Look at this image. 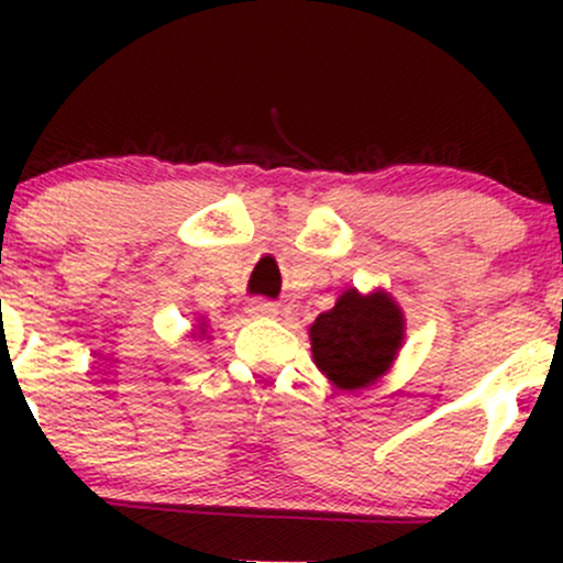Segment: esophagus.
<instances>
[{
    "label": "esophagus",
    "instance_id": "esophagus-1",
    "mask_svg": "<svg viewBox=\"0 0 563 563\" xmlns=\"http://www.w3.org/2000/svg\"><path fill=\"white\" fill-rule=\"evenodd\" d=\"M247 313L250 316H275L277 305L269 302V299H253V302L247 305Z\"/></svg>",
    "mask_w": 563,
    "mask_h": 563
}]
</instances>
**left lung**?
<instances>
[{"label":"left lung","instance_id":"obj_1","mask_svg":"<svg viewBox=\"0 0 563 563\" xmlns=\"http://www.w3.org/2000/svg\"><path fill=\"white\" fill-rule=\"evenodd\" d=\"M400 340L402 316L387 294L362 297L345 291L310 327L316 365L340 389H360L376 382L395 360Z\"/></svg>","mask_w":563,"mask_h":563}]
</instances>
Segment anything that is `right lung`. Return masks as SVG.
<instances>
[{
	"instance_id": "add662e5",
	"label": "right lung",
	"mask_w": 563,
	"mask_h": 563,
	"mask_svg": "<svg viewBox=\"0 0 563 563\" xmlns=\"http://www.w3.org/2000/svg\"><path fill=\"white\" fill-rule=\"evenodd\" d=\"M201 334H203V329H201Z\"/></svg>"
}]
</instances>
